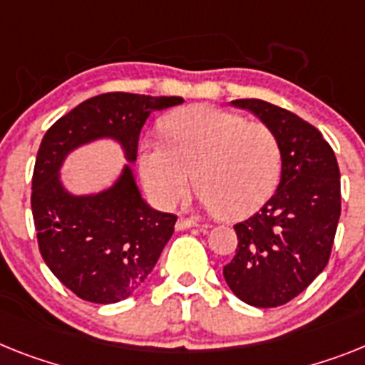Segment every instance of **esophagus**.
<instances>
[{"label": "esophagus", "mask_w": 365, "mask_h": 365, "mask_svg": "<svg viewBox=\"0 0 365 365\" xmlns=\"http://www.w3.org/2000/svg\"><path fill=\"white\" fill-rule=\"evenodd\" d=\"M192 226H198V222L195 219H185V217H180L176 222V230H187Z\"/></svg>", "instance_id": "obj_1"}]
</instances>
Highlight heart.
Returning <instances> with one entry per match:
<instances>
[{
  "mask_svg": "<svg viewBox=\"0 0 365 365\" xmlns=\"http://www.w3.org/2000/svg\"><path fill=\"white\" fill-rule=\"evenodd\" d=\"M167 142L146 140L139 165L158 204L174 206L192 185L225 219L258 210L280 176V145L263 122L211 106L174 111L163 122Z\"/></svg>",
  "mask_w": 365,
  "mask_h": 365,
  "instance_id": "obj_1",
  "label": "heart"
}]
</instances>
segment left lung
I'll return each mask as SVG.
<instances>
[{"instance_id": "obj_1", "label": "left lung", "mask_w": 365, "mask_h": 365, "mask_svg": "<svg viewBox=\"0 0 365 365\" xmlns=\"http://www.w3.org/2000/svg\"><path fill=\"white\" fill-rule=\"evenodd\" d=\"M277 135L282 176L277 192L234 226L237 249L225 265L235 297L256 308L295 299L327 267L341 213L339 167L317 128L263 100H234Z\"/></svg>"}]
</instances>
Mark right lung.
Returning <instances> with one entry per match:
<instances>
[{"label":"right lung","instance_id":"add662e5","mask_svg":"<svg viewBox=\"0 0 365 365\" xmlns=\"http://www.w3.org/2000/svg\"><path fill=\"white\" fill-rule=\"evenodd\" d=\"M182 102L180 96L106 93L79 103L46 131L31 185L36 240L46 265L79 299L96 304L128 299L158 263L178 217L140 198L130 165L113 187L73 197L59 178L64 158L85 143L111 137L133 163L150 113Z\"/></svg>","mask_w":365,"mask_h":365}]
</instances>
